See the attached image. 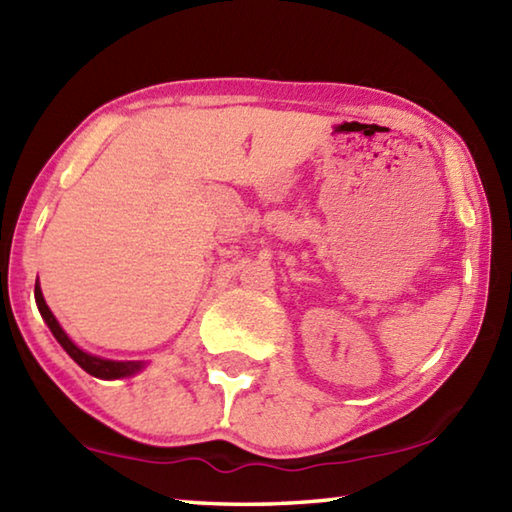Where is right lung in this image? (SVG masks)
I'll use <instances>...</instances> for the list:
<instances>
[{"mask_svg": "<svg viewBox=\"0 0 512 512\" xmlns=\"http://www.w3.org/2000/svg\"><path fill=\"white\" fill-rule=\"evenodd\" d=\"M35 302H37L39 313L44 317L46 326L50 328V333H53V337L59 342V346H62L70 355V359H73L77 366H82L88 375H93L97 379H124V377H133L137 373H142V370L148 366V362H117V359L97 357L79 348L73 339L66 335V330L59 326L53 310L48 308L46 299L42 295V288H39V279L35 282Z\"/></svg>", "mask_w": 512, "mask_h": 512, "instance_id": "add662e5", "label": "right lung"}]
</instances>
